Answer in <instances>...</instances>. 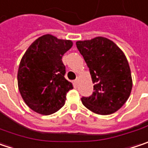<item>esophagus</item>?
I'll use <instances>...</instances> for the list:
<instances>
[{
	"mask_svg": "<svg viewBox=\"0 0 148 148\" xmlns=\"http://www.w3.org/2000/svg\"><path fill=\"white\" fill-rule=\"evenodd\" d=\"M78 78H77V79L75 80V81H74V84H75V86H76V87H77V86H78Z\"/></svg>",
	"mask_w": 148,
	"mask_h": 148,
	"instance_id": "1",
	"label": "esophagus"
}]
</instances>
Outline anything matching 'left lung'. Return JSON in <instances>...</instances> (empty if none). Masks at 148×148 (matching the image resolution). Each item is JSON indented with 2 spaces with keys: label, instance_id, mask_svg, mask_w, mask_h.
I'll list each match as a JSON object with an SVG mask.
<instances>
[{
  "label": "left lung",
  "instance_id": "8db88e82",
  "mask_svg": "<svg viewBox=\"0 0 148 148\" xmlns=\"http://www.w3.org/2000/svg\"><path fill=\"white\" fill-rule=\"evenodd\" d=\"M94 84L92 95L82 97L83 105L98 114H110L128 99L132 79L127 59L121 49L106 38L76 43Z\"/></svg>",
  "mask_w": 148,
  "mask_h": 148
}]
</instances>
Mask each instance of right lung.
<instances>
[{
    "label": "right lung",
    "instance_id": "add662e5",
    "mask_svg": "<svg viewBox=\"0 0 148 148\" xmlns=\"http://www.w3.org/2000/svg\"><path fill=\"white\" fill-rule=\"evenodd\" d=\"M72 46L71 40L46 34L36 39L21 60L18 88L26 104L41 114H51L64 104L66 93L73 88L65 78L62 56Z\"/></svg>",
    "mask_w": 148,
    "mask_h": 148
}]
</instances>
